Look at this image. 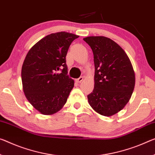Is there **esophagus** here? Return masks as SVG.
Returning a JSON list of instances; mask_svg holds the SVG:
<instances>
[{"label": "esophagus", "instance_id": "obj_1", "mask_svg": "<svg viewBox=\"0 0 155 155\" xmlns=\"http://www.w3.org/2000/svg\"><path fill=\"white\" fill-rule=\"evenodd\" d=\"M83 80H84V78H83V77H80L79 78H78V79H76V82H78V83H80L81 82H82Z\"/></svg>", "mask_w": 155, "mask_h": 155}]
</instances>
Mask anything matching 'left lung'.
I'll list each match as a JSON object with an SVG mask.
<instances>
[{
    "label": "left lung",
    "mask_w": 155,
    "mask_h": 155,
    "mask_svg": "<svg viewBox=\"0 0 155 155\" xmlns=\"http://www.w3.org/2000/svg\"><path fill=\"white\" fill-rule=\"evenodd\" d=\"M94 53V89L87 96L95 111L104 116H113L129 102L135 86L132 63L122 48L109 38H84Z\"/></svg>",
    "instance_id": "8db88e82"
}]
</instances>
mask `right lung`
<instances>
[{
  "instance_id": "1",
  "label": "right lung",
  "mask_w": 155,
  "mask_h": 155,
  "mask_svg": "<svg viewBox=\"0 0 155 155\" xmlns=\"http://www.w3.org/2000/svg\"><path fill=\"white\" fill-rule=\"evenodd\" d=\"M78 35L66 32L52 33L31 48L21 69L23 90L30 103L44 115L63 107L74 80L68 75L66 56Z\"/></svg>"
}]
</instances>
